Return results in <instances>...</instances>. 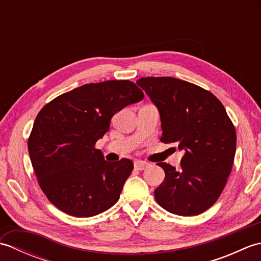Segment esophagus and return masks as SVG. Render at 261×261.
I'll return each instance as SVG.
<instances>
[{"mask_svg":"<svg viewBox=\"0 0 261 261\" xmlns=\"http://www.w3.org/2000/svg\"><path fill=\"white\" fill-rule=\"evenodd\" d=\"M149 166V164L148 163H145V162H136L135 163V168L136 169H138V170H143V169H146L147 167Z\"/></svg>","mask_w":261,"mask_h":261,"instance_id":"34e87169","label":"esophagus"}]
</instances>
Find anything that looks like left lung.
<instances>
[{"mask_svg": "<svg viewBox=\"0 0 261 261\" xmlns=\"http://www.w3.org/2000/svg\"><path fill=\"white\" fill-rule=\"evenodd\" d=\"M137 84L156 105L162 120L160 141L184 151L180 168L158 163L165 179L154 190L168 212L192 216L218 201L233 166L237 135L223 104L212 93L174 77H142Z\"/></svg>", "mask_w": 261, "mask_h": 261, "instance_id": "8db88e82", "label": "left lung"}]
</instances>
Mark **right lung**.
I'll use <instances>...</instances> for the list:
<instances>
[{
    "instance_id": "add662e5",
    "label": "right lung",
    "mask_w": 261,
    "mask_h": 261,
    "mask_svg": "<svg viewBox=\"0 0 261 261\" xmlns=\"http://www.w3.org/2000/svg\"><path fill=\"white\" fill-rule=\"evenodd\" d=\"M142 98L135 83L107 81L74 88L40 110L28 150L39 186L57 208L90 218L118 202L134 163L105 162L95 143L115 113Z\"/></svg>"
}]
</instances>
